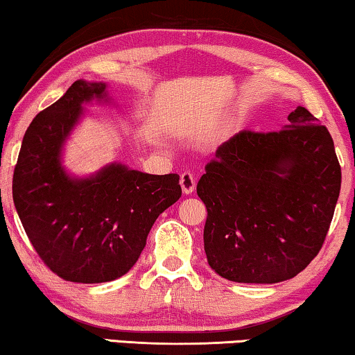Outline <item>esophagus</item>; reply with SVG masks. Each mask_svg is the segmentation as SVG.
<instances>
[{
	"mask_svg": "<svg viewBox=\"0 0 355 355\" xmlns=\"http://www.w3.org/2000/svg\"><path fill=\"white\" fill-rule=\"evenodd\" d=\"M195 186H197V182H195V178L192 173H182L181 174V187H182V192L189 195L192 193L195 190Z\"/></svg>",
	"mask_w": 355,
	"mask_h": 355,
	"instance_id": "34e87169",
	"label": "esophagus"
}]
</instances>
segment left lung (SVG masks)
<instances>
[{"label":"left lung","instance_id":"obj_1","mask_svg":"<svg viewBox=\"0 0 355 355\" xmlns=\"http://www.w3.org/2000/svg\"><path fill=\"white\" fill-rule=\"evenodd\" d=\"M285 130L240 131L205 166L203 241L211 269L239 284H277L320 251L340 197L341 166L325 126L304 107Z\"/></svg>","mask_w":355,"mask_h":355}]
</instances>
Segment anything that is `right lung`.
Wrapping results in <instances>:
<instances>
[{"label": "right lung", "mask_w": 355, "mask_h": 355, "mask_svg": "<svg viewBox=\"0 0 355 355\" xmlns=\"http://www.w3.org/2000/svg\"><path fill=\"white\" fill-rule=\"evenodd\" d=\"M107 101L105 83L78 80L25 131L12 178V198L41 261L60 279L102 284L139 259L153 223L176 203L179 174H147L120 163L89 178H71L60 163L81 104Z\"/></svg>", "instance_id": "right-lung-1"}]
</instances>
